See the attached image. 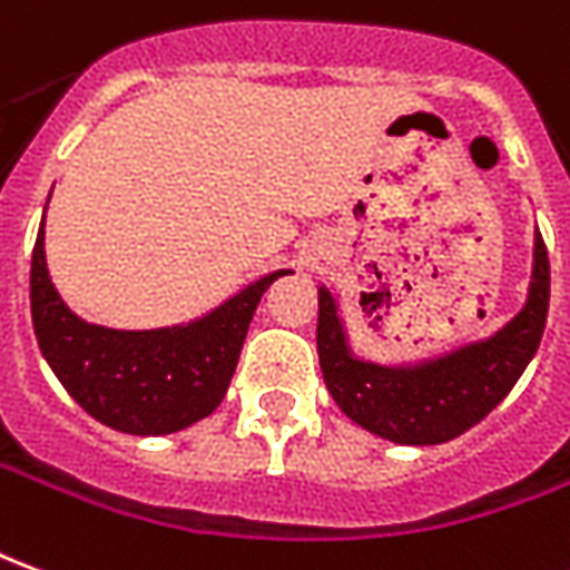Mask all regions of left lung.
<instances>
[{
    "instance_id": "left-lung-1",
    "label": "left lung",
    "mask_w": 570,
    "mask_h": 570,
    "mask_svg": "<svg viewBox=\"0 0 570 570\" xmlns=\"http://www.w3.org/2000/svg\"><path fill=\"white\" fill-rule=\"evenodd\" d=\"M550 309V257L534 233V273L522 313L488 341L421 365H377L353 356L337 304L318 288V365L331 399L368 433L399 445H442L485 421L534 358Z\"/></svg>"
}]
</instances>
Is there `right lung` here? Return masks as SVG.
I'll use <instances>...</instances> for the list:
<instances>
[{"mask_svg":"<svg viewBox=\"0 0 570 570\" xmlns=\"http://www.w3.org/2000/svg\"><path fill=\"white\" fill-rule=\"evenodd\" d=\"M276 269L189 325L116 331L88 325L60 301L46 266V217L30 264V309L42 356L63 390L119 433L165 435L208 417L227 395L242 343Z\"/></svg>","mask_w":570,"mask_h":570,"instance_id":"add662e5","label":"right lung"}]
</instances>
